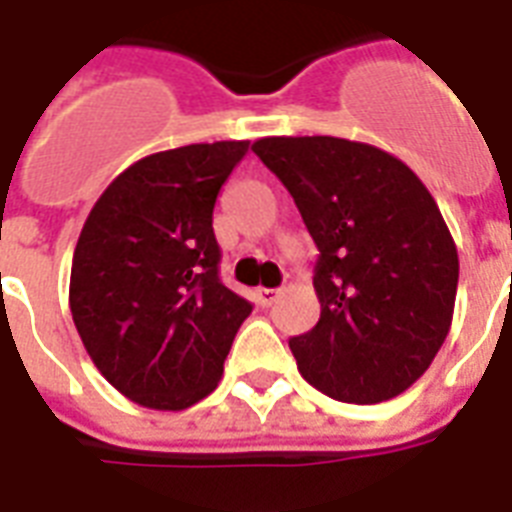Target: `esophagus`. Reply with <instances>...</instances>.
<instances>
[{"label": "esophagus", "instance_id": "1", "mask_svg": "<svg viewBox=\"0 0 512 512\" xmlns=\"http://www.w3.org/2000/svg\"><path fill=\"white\" fill-rule=\"evenodd\" d=\"M255 295H257V303L268 308L273 303V300L279 298V290H268V287H260V290H257Z\"/></svg>", "mask_w": 512, "mask_h": 512}]
</instances>
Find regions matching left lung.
<instances>
[{"mask_svg": "<svg viewBox=\"0 0 512 512\" xmlns=\"http://www.w3.org/2000/svg\"><path fill=\"white\" fill-rule=\"evenodd\" d=\"M252 152L295 198L319 257V322L290 338L300 376L333 400L373 405L429 368L454 317L459 255L416 174L373 144L265 136Z\"/></svg>", "mask_w": 512, "mask_h": 512, "instance_id": "1", "label": "left lung"}]
</instances>
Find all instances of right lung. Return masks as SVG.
Returning a JSON list of instances; mask_svg holds the SVG:
<instances>
[{"mask_svg": "<svg viewBox=\"0 0 512 512\" xmlns=\"http://www.w3.org/2000/svg\"><path fill=\"white\" fill-rule=\"evenodd\" d=\"M249 142L187 144L117 174L72 257L69 308L99 373L128 400L185 411L222 378L252 303L220 282L214 201Z\"/></svg>", "mask_w": 512, "mask_h": 512, "instance_id": "right-lung-1", "label": "right lung"}]
</instances>
